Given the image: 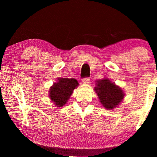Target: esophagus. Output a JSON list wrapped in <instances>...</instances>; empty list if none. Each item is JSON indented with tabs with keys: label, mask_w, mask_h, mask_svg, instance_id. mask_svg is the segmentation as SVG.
Returning a JSON list of instances; mask_svg holds the SVG:
<instances>
[{
	"label": "esophagus",
	"mask_w": 157,
	"mask_h": 157,
	"mask_svg": "<svg viewBox=\"0 0 157 157\" xmlns=\"http://www.w3.org/2000/svg\"><path fill=\"white\" fill-rule=\"evenodd\" d=\"M89 81H90L89 77H85V78L82 79V82H83L84 83H89Z\"/></svg>",
	"instance_id": "34e87169"
}]
</instances>
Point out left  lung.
I'll return each instance as SVG.
<instances>
[{
  "instance_id": "1",
  "label": "left lung",
  "mask_w": 157,
  "mask_h": 157,
  "mask_svg": "<svg viewBox=\"0 0 157 157\" xmlns=\"http://www.w3.org/2000/svg\"><path fill=\"white\" fill-rule=\"evenodd\" d=\"M97 82V87L94 88V90L100 102L105 109H113L120 103L124 97V94L119 86L112 83L108 79H102Z\"/></svg>"
}]
</instances>
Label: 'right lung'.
Segmentation results:
<instances>
[{
	"mask_svg": "<svg viewBox=\"0 0 157 157\" xmlns=\"http://www.w3.org/2000/svg\"><path fill=\"white\" fill-rule=\"evenodd\" d=\"M78 85L77 80L74 78H59L58 82L54 83L50 89L49 97L56 106L62 107L67 102Z\"/></svg>",
	"mask_w": 157,
	"mask_h": 157,
	"instance_id": "obj_1",
	"label": "right lung"
}]
</instances>
